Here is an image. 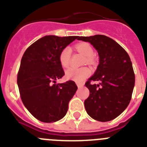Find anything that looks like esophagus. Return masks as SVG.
I'll use <instances>...</instances> for the list:
<instances>
[{"instance_id":"obj_1","label":"esophagus","mask_w":147,"mask_h":147,"mask_svg":"<svg viewBox=\"0 0 147 147\" xmlns=\"http://www.w3.org/2000/svg\"><path fill=\"white\" fill-rule=\"evenodd\" d=\"M76 85H77V87L79 88H83V84H82V83H80V82H76Z\"/></svg>"}]
</instances>
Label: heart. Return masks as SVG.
I'll list each match as a JSON object with an SVG mask.
<instances>
[{
	"mask_svg": "<svg viewBox=\"0 0 147 147\" xmlns=\"http://www.w3.org/2000/svg\"><path fill=\"white\" fill-rule=\"evenodd\" d=\"M78 52L85 56L84 62L88 64H93L94 62L93 57V49L92 46L88 42H80L76 44L75 46ZM71 49L69 48H65L61 51L59 55V62L62 67H67L70 65L71 60ZM90 69L87 67H71L66 71L65 76L69 80H74L76 82H82L85 77L90 74Z\"/></svg>",
	"mask_w": 147,
	"mask_h": 147,
	"instance_id": "b5f03b06",
	"label": "heart"
}]
</instances>
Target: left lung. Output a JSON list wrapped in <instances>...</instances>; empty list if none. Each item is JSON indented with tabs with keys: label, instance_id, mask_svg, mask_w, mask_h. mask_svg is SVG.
I'll return each mask as SVG.
<instances>
[{
	"label": "left lung",
	"instance_id": "left-lung-1",
	"mask_svg": "<svg viewBox=\"0 0 147 147\" xmlns=\"http://www.w3.org/2000/svg\"><path fill=\"white\" fill-rule=\"evenodd\" d=\"M97 51L99 62L85 86L90 96L85 101L88 115L98 121H109L127 108L135 86V74L129 55L115 40L105 35L78 37ZM90 81L99 82L98 85Z\"/></svg>",
	"mask_w": 147,
	"mask_h": 147
}]
</instances>
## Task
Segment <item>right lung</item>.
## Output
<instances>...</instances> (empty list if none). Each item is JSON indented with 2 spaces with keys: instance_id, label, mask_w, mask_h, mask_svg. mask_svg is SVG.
Listing matches in <instances>:
<instances>
[{
  "instance_id": "right-lung-1",
  "label": "right lung",
  "mask_w": 147,
  "mask_h": 147,
  "mask_svg": "<svg viewBox=\"0 0 147 147\" xmlns=\"http://www.w3.org/2000/svg\"><path fill=\"white\" fill-rule=\"evenodd\" d=\"M78 36L46 35L23 54L18 74L20 97L26 108L40 121L56 122L67 113L77 86L71 80L56 83L65 75L59 55Z\"/></svg>"
}]
</instances>
